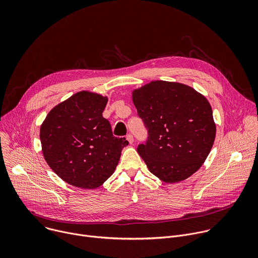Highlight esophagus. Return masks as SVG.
I'll return each mask as SVG.
<instances>
[{
    "label": "esophagus",
    "instance_id": "1",
    "mask_svg": "<svg viewBox=\"0 0 258 258\" xmlns=\"http://www.w3.org/2000/svg\"><path fill=\"white\" fill-rule=\"evenodd\" d=\"M126 140L128 141V143H130V144H133V143H134V137H133V135L128 134V135L126 136Z\"/></svg>",
    "mask_w": 258,
    "mask_h": 258
}]
</instances>
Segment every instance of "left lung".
Returning <instances> with one entry per match:
<instances>
[{
    "instance_id": "left-lung-1",
    "label": "left lung",
    "mask_w": 258,
    "mask_h": 258,
    "mask_svg": "<svg viewBox=\"0 0 258 258\" xmlns=\"http://www.w3.org/2000/svg\"><path fill=\"white\" fill-rule=\"evenodd\" d=\"M132 99L148 128V141L138 147V153L150 172L167 183L195 173L216 134L208 100L192 87L165 81L133 90Z\"/></svg>"
}]
</instances>
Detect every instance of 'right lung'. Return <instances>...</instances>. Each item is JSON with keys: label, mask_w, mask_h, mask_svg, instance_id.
I'll list each match as a JSON object with an SVG mask.
<instances>
[{"label": "right lung", "mask_w": 258, "mask_h": 258, "mask_svg": "<svg viewBox=\"0 0 258 258\" xmlns=\"http://www.w3.org/2000/svg\"><path fill=\"white\" fill-rule=\"evenodd\" d=\"M108 97L81 91L53 107L41 124L44 158L71 186L97 189L111 176L128 142L102 115Z\"/></svg>", "instance_id": "right-lung-1"}]
</instances>
